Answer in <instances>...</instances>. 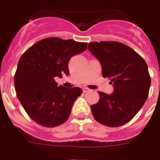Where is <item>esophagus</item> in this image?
<instances>
[{
  "mask_svg": "<svg viewBox=\"0 0 160 160\" xmlns=\"http://www.w3.org/2000/svg\"><path fill=\"white\" fill-rule=\"evenodd\" d=\"M89 91H90V89H88V88H84V89H83V92L84 93H87L89 92Z\"/></svg>",
  "mask_w": 160,
  "mask_h": 160,
  "instance_id": "34e87169",
  "label": "esophagus"
}]
</instances>
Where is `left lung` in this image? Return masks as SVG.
<instances>
[{
    "label": "left lung",
    "instance_id": "left-lung-1",
    "mask_svg": "<svg viewBox=\"0 0 160 160\" xmlns=\"http://www.w3.org/2000/svg\"><path fill=\"white\" fill-rule=\"evenodd\" d=\"M88 50L102 66V75L110 80L111 95L99 91L100 100L90 106L95 119L109 127L127 124L141 109L149 95L151 79L143 58L129 46L117 41H93Z\"/></svg>",
    "mask_w": 160,
    "mask_h": 160
}]
</instances>
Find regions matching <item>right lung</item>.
<instances>
[{
    "instance_id": "obj_1",
    "label": "right lung",
    "mask_w": 160,
    "mask_h": 160,
    "mask_svg": "<svg viewBox=\"0 0 160 160\" xmlns=\"http://www.w3.org/2000/svg\"><path fill=\"white\" fill-rule=\"evenodd\" d=\"M86 48L85 42L49 37L35 43L21 55L14 76L16 96L38 124L52 128L68 119L82 90L57 86L55 78L69 75L70 58Z\"/></svg>"
}]
</instances>
